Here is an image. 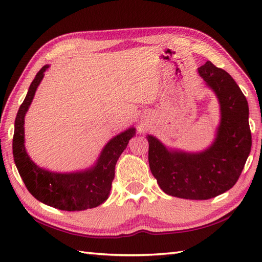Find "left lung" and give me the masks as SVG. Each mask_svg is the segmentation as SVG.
<instances>
[{"instance_id":"obj_1","label":"left lung","mask_w":262,"mask_h":262,"mask_svg":"<svg viewBox=\"0 0 262 262\" xmlns=\"http://www.w3.org/2000/svg\"><path fill=\"white\" fill-rule=\"evenodd\" d=\"M220 103L221 119L210 145L199 152L169 147L147 135L148 163L160 188L170 196L206 200L235 185L251 151L249 105L241 89L210 62L198 69Z\"/></svg>"}]
</instances>
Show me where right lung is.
<instances>
[{
    "label": "right lung",
    "mask_w": 262,
    "mask_h": 262,
    "mask_svg": "<svg viewBox=\"0 0 262 262\" xmlns=\"http://www.w3.org/2000/svg\"><path fill=\"white\" fill-rule=\"evenodd\" d=\"M49 65L42 66L28 90L14 121L13 158L28 190L39 202L60 210L94 208L108 199L115 178V166L136 128L129 127L114 136L103 146L94 164L73 172L51 171L37 165L25 145V117Z\"/></svg>",
    "instance_id": "obj_1"
}]
</instances>
